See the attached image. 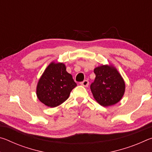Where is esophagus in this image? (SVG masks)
I'll return each instance as SVG.
<instances>
[{"label": "esophagus", "instance_id": "esophagus-1", "mask_svg": "<svg viewBox=\"0 0 152 152\" xmlns=\"http://www.w3.org/2000/svg\"><path fill=\"white\" fill-rule=\"evenodd\" d=\"M80 84H81V85H82V86L87 87V86L89 85V82L87 80H84L83 82H80Z\"/></svg>", "mask_w": 152, "mask_h": 152}]
</instances>
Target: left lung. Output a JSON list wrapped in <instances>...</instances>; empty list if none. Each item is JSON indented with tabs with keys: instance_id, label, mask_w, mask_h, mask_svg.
Returning a JSON list of instances; mask_svg holds the SVG:
<instances>
[{
	"instance_id": "8db88e82",
	"label": "left lung",
	"mask_w": 152,
	"mask_h": 152,
	"mask_svg": "<svg viewBox=\"0 0 152 152\" xmlns=\"http://www.w3.org/2000/svg\"><path fill=\"white\" fill-rule=\"evenodd\" d=\"M96 75L91 84L95 100L103 107L117 103L125 92V82L121 74L111 66H101L94 70Z\"/></svg>"
}]
</instances>
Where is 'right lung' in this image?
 Returning a JSON list of instances; mask_svg holds the SVG:
<instances>
[{"label":"right lung","mask_w":152,"mask_h":152,"mask_svg":"<svg viewBox=\"0 0 152 152\" xmlns=\"http://www.w3.org/2000/svg\"><path fill=\"white\" fill-rule=\"evenodd\" d=\"M76 86L64 64L52 62L38 82L37 96L46 106L56 107L68 99L72 90Z\"/></svg>","instance_id":"add662e5"}]
</instances>
